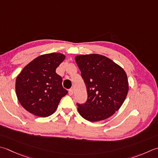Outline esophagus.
Masks as SVG:
<instances>
[{
    "instance_id": "obj_1",
    "label": "esophagus",
    "mask_w": 158,
    "mask_h": 158,
    "mask_svg": "<svg viewBox=\"0 0 158 158\" xmlns=\"http://www.w3.org/2000/svg\"><path fill=\"white\" fill-rule=\"evenodd\" d=\"M69 94L70 96H72L73 94V88H71V89H69Z\"/></svg>"
}]
</instances>
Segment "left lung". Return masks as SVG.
<instances>
[{"label":"left lung","mask_w":158,"mask_h":158,"mask_svg":"<svg viewBox=\"0 0 158 158\" xmlns=\"http://www.w3.org/2000/svg\"><path fill=\"white\" fill-rule=\"evenodd\" d=\"M75 59L88 92L85 103L77 104L79 114L90 122L109 118L120 109L127 95L125 71L99 54L79 55Z\"/></svg>","instance_id":"8db88e82"}]
</instances>
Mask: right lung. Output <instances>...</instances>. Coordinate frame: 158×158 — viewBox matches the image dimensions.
<instances>
[{"label":"right lung","mask_w":158,"mask_h":158,"mask_svg":"<svg viewBox=\"0 0 158 158\" xmlns=\"http://www.w3.org/2000/svg\"><path fill=\"white\" fill-rule=\"evenodd\" d=\"M58 52L44 54L34 59L22 70L15 80V93L21 106L28 112L46 117L57 110L68 91L56 69L65 60Z\"/></svg>","instance_id":"add662e5"}]
</instances>
